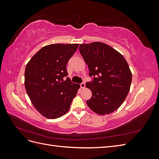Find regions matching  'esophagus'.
Wrapping results in <instances>:
<instances>
[{"instance_id":"1","label":"esophagus","mask_w":159,"mask_h":159,"mask_svg":"<svg viewBox=\"0 0 159 159\" xmlns=\"http://www.w3.org/2000/svg\"><path fill=\"white\" fill-rule=\"evenodd\" d=\"M80 86H81V88H82V89H84L85 88V83H81V84H80Z\"/></svg>"}]
</instances>
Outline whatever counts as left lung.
Segmentation results:
<instances>
[{
  "instance_id": "8db88e82",
  "label": "left lung",
  "mask_w": 159,
  "mask_h": 159,
  "mask_svg": "<svg viewBox=\"0 0 159 159\" xmlns=\"http://www.w3.org/2000/svg\"><path fill=\"white\" fill-rule=\"evenodd\" d=\"M80 52L93 80L86 84L92 96L86 103L93 112L107 115L117 110L127 98L132 74L125 57L102 42L80 44Z\"/></svg>"
}]
</instances>
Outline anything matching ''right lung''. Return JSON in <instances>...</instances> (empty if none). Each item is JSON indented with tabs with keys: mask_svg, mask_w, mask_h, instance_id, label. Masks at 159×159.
<instances>
[{
	"mask_svg": "<svg viewBox=\"0 0 159 159\" xmlns=\"http://www.w3.org/2000/svg\"><path fill=\"white\" fill-rule=\"evenodd\" d=\"M78 44H54L43 48L28 62L25 85L34 107L43 116L56 119L68 111L80 84L72 83L66 65Z\"/></svg>",
	"mask_w": 159,
	"mask_h": 159,
	"instance_id": "obj_1",
	"label": "right lung"
}]
</instances>
